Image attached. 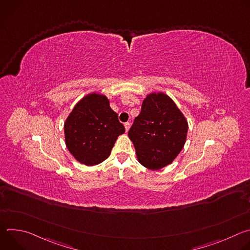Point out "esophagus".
<instances>
[{
	"label": "esophagus",
	"mask_w": 250,
	"mask_h": 250,
	"mask_svg": "<svg viewBox=\"0 0 250 250\" xmlns=\"http://www.w3.org/2000/svg\"><path fill=\"white\" fill-rule=\"evenodd\" d=\"M125 130L128 131V129H129V127H130V124H129V123H125Z\"/></svg>",
	"instance_id": "esophagus-1"
}]
</instances>
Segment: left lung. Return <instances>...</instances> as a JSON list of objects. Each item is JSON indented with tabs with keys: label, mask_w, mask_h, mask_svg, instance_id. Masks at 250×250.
<instances>
[{
	"label": "left lung",
	"mask_w": 250,
	"mask_h": 250,
	"mask_svg": "<svg viewBox=\"0 0 250 250\" xmlns=\"http://www.w3.org/2000/svg\"><path fill=\"white\" fill-rule=\"evenodd\" d=\"M187 132L188 122L175 102L162 92H153L142 102L128 137L137 161L147 169L159 170L181 152Z\"/></svg>",
	"instance_id": "left-lung-1"
}]
</instances>
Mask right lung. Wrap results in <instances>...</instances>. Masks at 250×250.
Here are the masks:
<instances>
[{
  "instance_id": "right-lung-1",
  "label": "right lung",
  "mask_w": 250,
  "mask_h": 250,
  "mask_svg": "<svg viewBox=\"0 0 250 250\" xmlns=\"http://www.w3.org/2000/svg\"><path fill=\"white\" fill-rule=\"evenodd\" d=\"M125 131L110 100L93 92L83 97L64 123L65 144L69 152L87 166L108 158L119 135Z\"/></svg>"
}]
</instances>
